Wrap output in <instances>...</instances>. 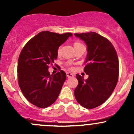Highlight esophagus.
I'll use <instances>...</instances> for the list:
<instances>
[{"instance_id": "1", "label": "esophagus", "mask_w": 134, "mask_h": 134, "mask_svg": "<svg viewBox=\"0 0 134 134\" xmlns=\"http://www.w3.org/2000/svg\"><path fill=\"white\" fill-rule=\"evenodd\" d=\"M74 76V74L72 73H70V72H67V77L68 78H70V77H72Z\"/></svg>"}]
</instances>
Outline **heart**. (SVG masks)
I'll use <instances>...</instances> for the list:
<instances>
[{"mask_svg":"<svg viewBox=\"0 0 134 134\" xmlns=\"http://www.w3.org/2000/svg\"><path fill=\"white\" fill-rule=\"evenodd\" d=\"M80 44H81V43H80L76 42V43H74V47H77V46L80 45ZM60 51V47H59V48H58V50H57V52H58V53H59Z\"/></svg>","mask_w":134,"mask_h":134,"instance_id":"heart-1","label":"heart"}]
</instances>
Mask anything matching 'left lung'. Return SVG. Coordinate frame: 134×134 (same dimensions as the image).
<instances>
[{"label": "left lung", "instance_id": "8db88e82", "mask_svg": "<svg viewBox=\"0 0 134 134\" xmlns=\"http://www.w3.org/2000/svg\"><path fill=\"white\" fill-rule=\"evenodd\" d=\"M87 45L84 71L87 79L76 74L77 86L74 90L77 101L87 109L94 108L107 100L116 87L119 62L114 47L108 40L95 32L75 33Z\"/></svg>", "mask_w": 134, "mask_h": 134}]
</instances>
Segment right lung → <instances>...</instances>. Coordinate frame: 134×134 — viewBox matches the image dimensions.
<instances>
[{"mask_svg": "<svg viewBox=\"0 0 134 134\" xmlns=\"http://www.w3.org/2000/svg\"><path fill=\"white\" fill-rule=\"evenodd\" d=\"M71 33L58 34L41 31L25 44L18 64L19 86L25 98L37 107L44 108L57 99L66 74L60 70L50 75L49 65L57 58L58 48Z\"/></svg>", "mask_w": 134, "mask_h": 134, "instance_id": "right-lung-1", "label": "right lung"}]
</instances>
